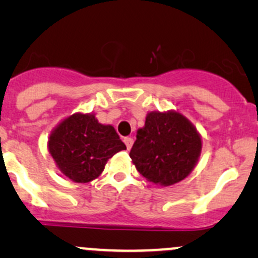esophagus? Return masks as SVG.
<instances>
[{"mask_svg": "<svg viewBox=\"0 0 258 258\" xmlns=\"http://www.w3.org/2000/svg\"><path fill=\"white\" fill-rule=\"evenodd\" d=\"M123 142H125L127 149H128V150L131 149L132 146H133V138L132 137H125V138H123Z\"/></svg>", "mask_w": 258, "mask_h": 258, "instance_id": "esophagus-1", "label": "esophagus"}]
</instances>
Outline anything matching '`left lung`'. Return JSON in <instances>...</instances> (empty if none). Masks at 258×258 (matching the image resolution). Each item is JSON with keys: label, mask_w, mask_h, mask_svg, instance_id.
Segmentation results:
<instances>
[{"label": "left lung", "mask_w": 258, "mask_h": 258, "mask_svg": "<svg viewBox=\"0 0 258 258\" xmlns=\"http://www.w3.org/2000/svg\"><path fill=\"white\" fill-rule=\"evenodd\" d=\"M201 150L195 127L178 112H149L130 158L144 178L171 185L191 172Z\"/></svg>", "instance_id": "1"}]
</instances>
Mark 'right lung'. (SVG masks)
I'll return each mask as SVG.
<instances>
[{
  "mask_svg": "<svg viewBox=\"0 0 258 258\" xmlns=\"http://www.w3.org/2000/svg\"><path fill=\"white\" fill-rule=\"evenodd\" d=\"M48 149L65 176L87 183L97 178L108 159L126 146L114 127L99 123L94 115L74 114L53 131Z\"/></svg>",
  "mask_w": 258,
  "mask_h": 258,
  "instance_id": "right-lung-1",
  "label": "right lung"
}]
</instances>
